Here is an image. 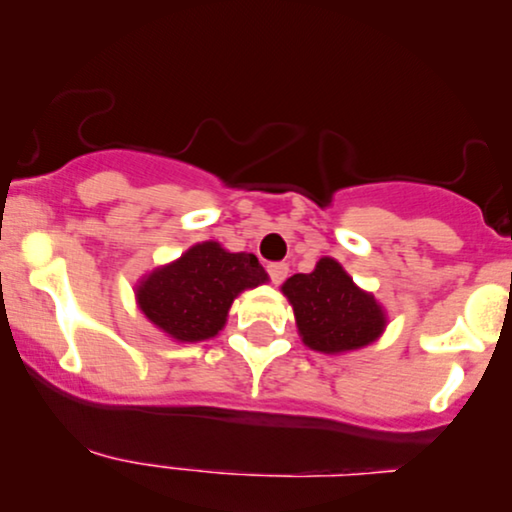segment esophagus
Here are the masks:
<instances>
[{
  "mask_svg": "<svg viewBox=\"0 0 512 512\" xmlns=\"http://www.w3.org/2000/svg\"><path fill=\"white\" fill-rule=\"evenodd\" d=\"M267 272H269V279H272L274 284H281V281L286 279V274H289V264L274 262V264H269Z\"/></svg>",
  "mask_w": 512,
  "mask_h": 512,
  "instance_id": "1",
  "label": "esophagus"
}]
</instances>
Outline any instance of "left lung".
<instances>
[{"label": "left lung", "mask_w": 512, "mask_h": 512, "mask_svg": "<svg viewBox=\"0 0 512 512\" xmlns=\"http://www.w3.org/2000/svg\"><path fill=\"white\" fill-rule=\"evenodd\" d=\"M281 291L293 305L303 344L322 354L373 344L387 325L383 305L358 289L332 257H322L310 274H293Z\"/></svg>", "instance_id": "obj_1"}]
</instances>
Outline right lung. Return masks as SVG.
Returning a JSON list of instances; mask_svg holds the SVG:
<instances>
[{
  "mask_svg": "<svg viewBox=\"0 0 512 512\" xmlns=\"http://www.w3.org/2000/svg\"><path fill=\"white\" fill-rule=\"evenodd\" d=\"M264 281L255 255L207 240L146 274L134 293L139 310L175 342H204L223 330L233 298Z\"/></svg>",
  "mask_w": 512,
  "mask_h": 512,
  "instance_id": "obj_1",
  "label": "right lung"
}]
</instances>
